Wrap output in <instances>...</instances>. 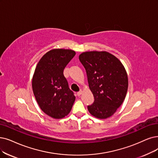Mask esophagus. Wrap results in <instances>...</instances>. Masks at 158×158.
<instances>
[{
	"mask_svg": "<svg viewBox=\"0 0 158 158\" xmlns=\"http://www.w3.org/2000/svg\"><path fill=\"white\" fill-rule=\"evenodd\" d=\"M81 93H82V91H78V93H77V95L79 97V96H80L81 95Z\"/></svg>",
	"mask_w": 158,
	"mask_h": 158,
	"instance_id": "obj_1",
	"label": "esophagus"
}]
</instances>
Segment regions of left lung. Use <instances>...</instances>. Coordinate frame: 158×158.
I'll return each instance as SVG.
<instances>
[{
  "label": "left lung",
  "instance_id": "left-lung-1",
  "mask_svg": "<svg viewBox=\"0 0 158 158\" xmlns=\"http://www.w3.org/2000/svg\"><path fill=\"white\" fill-rule=\"evenodd\" d=\"M84 67L94 102L87 106L92 115L106 118L113 115L125 98L128 76L121 62L107 52H85L79 56Z\"/></svg>",
  "mask_w": 158,
  "mask_h": 158
}]
</instances>
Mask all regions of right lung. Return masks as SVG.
<instances>
[{
  "instance_id": "add662e5",
  "label": "right lung",
  "mask_w": 158,
  "mask_h": 158,
  "mask_svg": "<svg viewBox=\"0 0 158 158\" xmlns=\"http://www.w3.org/2000/svg\"><path fill=\"white\" fill-rule=\"evenodd\" d=\"M76 53L72 50L53 49L37 64L32 78V89L41 110L54 118H61L71 111L75 100L64 70Z\"/></svg>"
}]
</instances>
